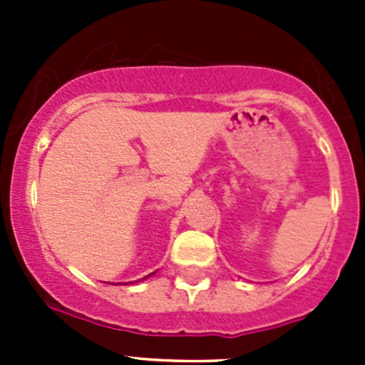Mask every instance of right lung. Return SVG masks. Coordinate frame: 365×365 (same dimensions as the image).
<instances>
[{
	"mask_svg": "<svg viewBox=\"0 0 365 365\" xmlns=\"http://www.w3.org/2000/svg\"><path fill=\"white\" fill-rule=\"evenodd\" d=\"M143 279H144V278H143Z\"/></svg>",
	"mask_w": 365,
	"mask_h": 365,
	"instance_id": "right-lung-1",
	"label": "right lung"
}]
</instances>
